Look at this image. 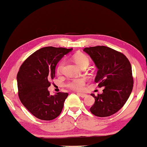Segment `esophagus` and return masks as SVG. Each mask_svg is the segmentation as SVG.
<instances>
[{
  "label": "esophagus",
  "mask_w": 147,
  "mask_h": 147,
  "mask_svg": "<svg viewBox=\"0 0 147 147\" xmlns=\"http://www.w3.org/2000/svg\"><path fill=\"white\" fill-rule=\"evenodd\" d=\"M78 96H79L81 97H83V98H84V97H85L87 96V95L85 94H81V93H78Z\"/></svg>",
  "instance_id": "obj_1"
}]
</instances>
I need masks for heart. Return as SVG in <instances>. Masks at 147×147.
Returning a JSON list of instances; mask_svg holds the SVG:
<instances>
[{
	"label": "heart",
	"instance_id": "heart-1",
	"mask_svg": "<svg viewBox=\"0 0 147 147\" xmlns=\"http://www.w3.org/2000/svg\"><path fill=\"white\" fill-rule=\"evenodd\" d=\"M74 61L78 65L83 68V67H87L89 65L90 61L88 57L83 53H78L76 54L74 56ZM64 64V61L62 60L60 63H59L57 66V70L58 72H60L63 68ZM85 85V79L84 78H74L69 81L67 83L66 86L69 87V88L74 90H81L84 88V86Z\"/></svg>",
	"mask_w": 147,
	"mask_h": 147
}]
</instances>
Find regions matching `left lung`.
<instances>
[{
  "label": "left lung",
  "mask_w": 147,
  "mask_h": 147,
  "mask_svg": "<svg viewBox=\"0 0 147 147\" xmlns=\"http://www.w3.org/2000/svg\"><path fill=\"white\" fill-rule=\"evenodd\" d=\"M98 69L95 82L104 87L102 94H94L95 102L90 110L97 117H108L121 109L133 88L132 66L123 53L105 46L85 48Z\"/></svg>",
  "instance_id": "8db88e82"
}]
</instances>
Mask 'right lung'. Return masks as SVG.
<instances>
[{"instance_id": "right-lung-1", "label": "right lung", "mask_w": 147, "mask_h": 147, "mask_svg": "<svg viewBox=\"0 0 147 147\" xmlns=\"http://www.w3.org/2000/svg\"><path fill=\"white\" fill-rule=\"evenodd\" d=\"M72 48L45 47L32 54L20 67L17 81L22 105L35 117L50 121L58 117L68 93L50 95V80L55 78V67Z\"/></svg>"}]
</instances>
